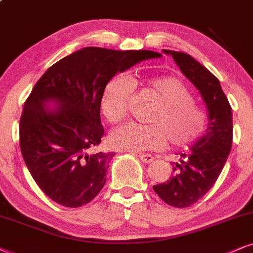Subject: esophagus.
I'll list each match as a JSON object with an SVG mask.
<instances>
[{"label":"esophagus","mask_w":253,"mask_h":253,"mask_svg":"<svg viewBox=\"0 0 253 253\" xmlns=\"http://www.w3.org/2000/svg\"><path fill=\"white\" fill-rule=\"evenodd\" d=\"M139 158H141V161L143 162V163H146V164L151 163V162L154 161V157L149 154H139Z\"/></svg>","instance_id":"1"}]
</instances>
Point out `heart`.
I'll return each mask as SVG.
<instances>
[{
  "label": "heart",
  "mask_w": 253,
  "mask_h": 253,
  "mask_svg": "<svg viewBox=\"0 0 253 253\" xmlns=\"http://www.w3.org/2000/svg\"><path fill=\"white\" fill-rule=\"evenodd\" d=\"M158 103L149 115L150 124L127 123L114 130L110 144L126 151L160 150L169 144L185 149L201 138L207 127V115L193 102L186 84L178 77H151L143 81ZM133 84L122 76L111 79L103 89L101 111L109 123L118 124L129 114Z\"/></svg>",
  "instance_id": "b5f03b06"
}]
</instances>
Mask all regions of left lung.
Masks as SVG:
<instances>
[{"mask_svg":"<svg viewBox=\"0 0 253 253\" xmlns=\"http://www.w3.org/2000/svg\"><path fill=\"white\" fill-rule=\"evenodd\" d=\"M170 54L182 73L199 90L209 111L207 133L180 155L172 164L173 176L154 185L162 201L174 208H189L198 202L216 183L232 146V109L220 83L212 73L183 51L164 50Z\"/></svg>","mask_w":253,"mask_h":253,"instance_id":"left-lung-1","label":"left lung"}]
</instances>
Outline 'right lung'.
<instances>
[{"instance_id": "obj_1", "label": "right lung", "mask_w": 253, "mask_h": 253, "mask_svg": "<svg viewBox=\"0 0 253 253\" xmlns=\"http://www.w3.org/2000/svg\"><path fill=\"white\" fill-rule=\"evenodd\" d=\"M160 56L88 46L56 62L37 81L20 120V148L49 198L80 208L98 195L115 155L97 149L104 135L99 116L103 89L118 71ZM48 100L57 102L59 110L44 109Z\"/></svg>"}]
</instances>
